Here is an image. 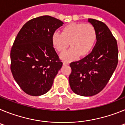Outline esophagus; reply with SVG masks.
I'll return each instance as SVG.
<instances>
[{
  "instance_id": "esophagus-1",
  "label": "esophagus",
  "mask_w": 125,
  "mask_h": 125,
  "mask_svg": "<svg viewBox=\"0 0 125 125\" xmlns=\"http://www.w3.org/2000/svg\"><path fill=\"white\" fill-rule=\"evenodd\" d=\"M68 64H69V62H65V61L63 62V65H64V66H66V65H68Z\"/></svg>"
}]
</instances>
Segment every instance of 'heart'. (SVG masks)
Wrapping results in <instances>:
<instances>
[{
  "label": "heart",
  "instance_id": "1",
  "mask_svg": "<svg viewBox=\"0 0 125 125\" xmlns=\"http://www.w3.org/2000/svg\"><path fill=\"white\" fill-rule=\"evenodd\" d=\"M96 40V33L92 25L71 23L62 29V33L56 31L52 36V42L58 51L61 52L69 45L72 47L62 52V60L70 61L79 55L86 56L91 51Z\"/></svg>",
  "mask_w": 125,
  "mask_h": 125
}]
</instances>
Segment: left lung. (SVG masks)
<instances>
[{
	"label": "left lung",
	"instance_id": "8db88e82",
	"mask_svg": "<svg viewBox=\"0 0 125 125\" xmlns=\"http://www.w3.org/2000/svg\"><path fill=\"white\" fill-rule=\"evenodd\" d=\"M96 33V42L90 54L70 64V87L74 93L91 96L103 89L114 73L118 61L117 42L103 22L88 19Z\"/></svg>",
	"mask_w": 125,
	"mask_h": 125
}]
</instances>
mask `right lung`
I'll use <instances>...</instances> for the list:
<instances>
[{
    "label": "right lung",
    "instance_id": "right-lung-1",
    "mask_svg": "<svg viewBox=\"0 0 125 125\" xmlns=\"http://www.w3.org/2000/svg\"><path fill=\"white\" fill-rule=\"evenodd\" d=\"M64 23L44 15L30 20L20 30L10 51L11 72L18 85L31 96L50 90L62 66L52 42V36Z\"/></svg>",
    "mask_w": 125,
    "mask_h": 125
}]
</instances>
